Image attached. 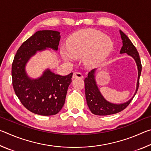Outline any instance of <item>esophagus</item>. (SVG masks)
I'll use <instances>...</instances> for the list:
<instances>
[{
  "mask_svg": "<svg viewBox=\"0 0 151 151\" xmlns=\"http://www.w3.org/2000/svg\"><path fill=\"white\" fill-rule=\"evenodd\" d=\"M73 78H83V76L81 73L78 72H75L73 73Z\"/></svg>",
  "mask_w": 151,
  "mask_h": 151,
  "instance_id": "obj_1",
  "label": "esophagus"
}]
</instances>
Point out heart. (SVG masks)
<instances>
[{"label": "heart", "mask_w": 151, "mask_h": 151, "mask_svg": "<svg viewBox=\"0 0 151 151\" xmlns=\"http://www.w3.org/2000/svg\"><path fill=\"white\" fill-rule=\"evenodd\" d=\"M114 48L111 38L100 30L85 29L70 36L67 42V48H61L63 58L73 62L75 57L83 56V62L87 67L100 65L111 54Z\"/></svg>", "instance_id": "obj_1"}]
</instances>
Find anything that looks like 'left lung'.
<instances>
[{
  "label": "left lung",
  "mask_w": 151,
  "mask_h": 151,
  "mask_svg": "<svg viewBox=\"0 0 151 151\" xmlns=\"http://www.w3.org/2000/svg\"><path fill=\"white\" fill-rule=\"evenodd\" d=\"M120 33H121V39L122 40V47L120 51V53L121 54L127 53L129 56L134 58L137 65L138 80L136 92H135L134 96L126 103L119 104L110 103L104 98L99 91L98 86L96 85L95 79H94V77H95L94 73L96 72V69H93L88 73V76L85 78L84 81H85L86 103H87L88 108L92 113L96 114V115H110V114H116L117 112L122 111V110L126 109L131 103L139 88V78L142 70V65L139 52H138L136 47L129 39V37L121 30H120Z\"/></svg>",
  "instance_id": "obj_1"
}]
</instances>
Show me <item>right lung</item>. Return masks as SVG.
<instances>
[{
  "instance_id": "1",
  "label": "right lung",
  "mask_w": 151,
  "mask_h": 151,
  "mask_svg": "<svg viewBox=\"0 0 151 151\" xmlns=\"http://www.w3.org/2000/svg\"><path fill=\"white\" fill-rule=\"evenodd\" d=\"M60 32L39 30L22 43L12 64V78L15 94L25 108L35 114L50 116L57 114L65 104L73 73L66 76L55 75L46 70L40 78H30L25 66L37 51L46 48L57 50Z\"/></svg>"
}]
</instances>
